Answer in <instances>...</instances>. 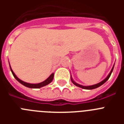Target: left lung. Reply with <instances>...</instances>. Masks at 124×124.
I'll use <instances>...</instances> for the list:
<instances>
[{"label":"left lung","mask_w":124,"mask_h":124,"mask_svg":"<svg viewBox=\"0 0 124 124\" xmlns=\"http://www.w3.org/2000/svg\"><path fill=\"white\" fill-rule=\"evenodd\" d=\"M113 69H114V66H113V68H112L111 71H110V73H109V75L107 76V77L105 79H104V80H103V81H102L100 82V83H98V84H94V85H93V86H82V85H80V84H77V83H76L75 82H74V81H73V79H72L71 77V81L73 82V84H74V85H76V86H78V87H81V88L84 89H93L97 88V87H99V86H101V85H102V84H104V83H106V82L107 81V80L109 79V78H110V75H111L112 72V71H113Z\"/></svg>","instance_id":"obj_1"}]
</instances>
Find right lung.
<instances>
[{
	"label": "right lung",
	"instance_id": "right-lung-1",
	"mask_svg": "<svg viewBox=\"0 0 124 124\" xmlns=\"http://www.w3.org/2000/svg\"><path fill=\"white\" fill-rule=\"evenodd\" d=\"M10 70L12 73L13 76H14V78H15L16 79H17L19 83H20L22 84H23V86H26V87H30V88H40V87H43V86H46V85H47V84H50V83L53 81V77H54V73H52L50 76H49V78H48L45 81H44L42 82V83H38V84H30V83H25V82L23 81L20 80V79H18V78L16 76L15 73L13 72L12 70L11 69V68H10Z\"/></svg>",
	"mask_w": 124,
	"mask_h": 124
}]
</instances>
